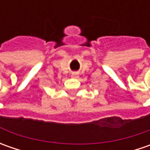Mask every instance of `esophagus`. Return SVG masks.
<instances>
[{"label":"esophagus","mask_w":150,"mask_h":150,"mask_svg":"<svg viewBox=\"0 0 150 150\" xmlns=\"http://www.w3.org/2000/svg\"><path fill=\"white\" fill-rule=\"evenodd\" d=\"M72 77H73V78H78V74H77V73H73V74H72Z\"/></svg>","instance_id":"1"}]
</instances>
